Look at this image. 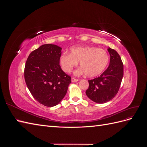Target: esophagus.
<instances>
[{
    "instance_id": "1",
    "label": "esophagus",
    "mask_w": 147,
    "mask_h": 147,
    "mask_svg": "<svg viewBox=\"0 0 147 147\" xmlns=\"http://www.w3.org/2000/svg\"><path fill=\"white\" fill-rule=\"evenodd\" d=\"M71 80H72V82H78V79H76V78H72V79H71Z\"/></svg>"
}]
</instances>
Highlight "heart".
Here are the masks:
<instances>
[{
  "label": "heart",
  "instance_id": "b5f03b06",
  "mask_svg": "<svg viewBox=\"0 0 147 147\" xmlns=\"http://www.w3.org/2000/svg\"><path fill=\"white\" fill-rule=\"evenodd\" d=\"M70 51V54L63 53L59 59L62 69L67 73L70 72L80 62L82 67L75 71V74H86L89 77H94L103 72L109 64V55L103 49L81 46L71 48Z\"/></svg>",
  "mask_w": 147,
  "mask_h": 147
}]
</instances>
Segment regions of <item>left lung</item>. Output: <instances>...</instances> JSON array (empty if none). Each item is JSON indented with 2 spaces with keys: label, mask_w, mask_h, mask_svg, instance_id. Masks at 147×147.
Here are the masks:
<instances>
[{
  "label": "left lung",
  "mask_w": 147,
  "mask_h": 147,
  "mask_svg": "<svg viewBox=\"0 0 147 147\" xmlns=\"http://www.w3.org/2000/svg\"><path fill=\"white\" fill-rule=\"evenodd\" d=\"M110 64L100 76L88 80L86 96L91 100L104 104L112 100L117 95L123 77V64L118 53L113 49L108 48Z\"/></svg>",
  "instance_id": "obj_1"
}]
</instances>
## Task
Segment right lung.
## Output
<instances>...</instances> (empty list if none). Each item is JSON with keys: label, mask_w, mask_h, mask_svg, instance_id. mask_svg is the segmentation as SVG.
<instances>
[{"label": "right lung", "mask_w": 147, "mask_h": 147, "mask_svg": "<svg viewBox=\"0 0 147 147\" xmlns=\"http://www.w3.org/2000/svg\"><path fill=\"white\" fill-rule=\"evenodd\" d=\"M61 50L56 45L45 44L30 53L25 64L26 85L34 98L47 107L58 104L71 83V77L59 65Z\"/></svg>", "instance_id": "obj_1"}]
</instances>
